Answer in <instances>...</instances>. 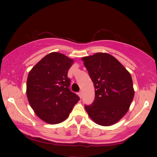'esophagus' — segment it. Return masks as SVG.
<instances>
[{
  "label": "esophagus",
  "instance_id": "1",
  "mask_svg": "<svg viewBox=\"0 0 157 157\" xmlns=\"http://www.w3.org/2000/svg\"><path fill=\"white\" fill-rule=\"evenodd\" d=\"M78 95L79 97H80V98H82V92H81V91L79 92V93L78 94Z\"/></svg>",
  "mask_w": 157,
  "mask_h": 157
}]
</instances>
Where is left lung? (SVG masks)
Returning <instances> with one entry per match:
<instances>
[{
  "mask_svg": "<svg viewBox=\"0 0 157 157\" xmlns=\"http://www.w3.org/2000/svg\"><path fill=\"white\" fill-rule=\"evenodd\" d=\"M81 60L95 87V98L91 105L85 106L86 111L98 125L117 123L127 113L134 96L130 73L106 53H96Z\"/></svg>",
  "mask_w": 157,
  "mask_h": 157,
  "instance_id": "8db88e82",
  "label": "left lung"
}]
</instances>
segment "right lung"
I'll return each instance as SVG.
<instances>
[{"mask_svg": "<svg viewBox=\"0 0 157 157\" xmlns=\"http://www.w3.org/2000/svg\"><path fill=\"white\" fill-rule=\"evenodd\" d=\"M74 61L63 53H48L29 71L26 95L34 112L49 124L61 123L79 97L70 91L68 71Z\"/></svg>", "mask_w": 157, "mask_h": 157, "instance_id": "add662e5", "label": "right lung"}]
</instances>
